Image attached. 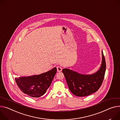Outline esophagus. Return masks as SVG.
Returning a JSON list of instances; mask_svg holds the SVG:
<instances>
[{
	"label": "esophagus",
	"instance_id": "34e87169",
	"mask_svg": "<svg viewBox=\"0 0 120 120\" xmlns=\"http://www.w3.org/2000/svg\"><path fill=\"white\" fill-rule=\"evenodd\" d=\"M57 71L58 72H60L62 70V68L61 66H57L56 67Z\"/></svg>",
	"mask_w": 120,
	"mask_h": 120
}]
</instances>
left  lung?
Segmentation results:
<instances>
[{
  "instance_id": "left-lung-1",
  "label": "left lung",
  "mask_w": 120,
  "mask_h": 120,
  "mask_svg": "<svg viewBox=\"0 0 120 120\" xmlns=\"http://www.w3.org/2000/svg\"><path fill=\"white\" fill-rule=\"evenodd\" d=\"M106 62L102 52V62L100 69L91 75H82L68 68L62 72L70 91L75 96H89L100 89L104 79Z\"/></svg>"
}]
</instances>
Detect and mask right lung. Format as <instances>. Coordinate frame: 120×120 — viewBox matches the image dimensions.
<instances>
[{
  "instance_id": "add662e5",
  "label": "right lung",
  "mask_w": 120,
  "mask_h": 120,
  "mask_svg": "<svg viewBox=\"0 0 120 120\" xmlns=\"http://www.w3.org/2000/svg\"><path fill=\"white\" fill-rule=\"evenodd\" d=\"M57 71L56 68L38 75L16 78L19 89L24 93L34 98H38L46 92L50 86Z\"/></svg>"
}]
</instances>
